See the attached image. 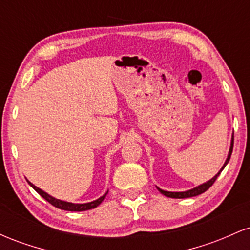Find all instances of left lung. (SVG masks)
Segmentation results:
<instances>
[{"label": "left lung", "mask_w": 250, "mask_h": 250, "mask_svg": "<svg viewBox=\"0 0 250 250\" xmlns=\"http://www.w3.org/2000/svg\"><path fill=\"white\" fill-rule=\"evenodd\" d=\"M233 146H234V135H233V137H231L230 148H229V153H228V156H227V160H226L225 165L222 166V168L220 169L219 173L215 175L213 179H210L209 181H207V182L202 183V185L197 186V187H195V188H193V189H189V190H186V191H167V190H163V189H161V188L156 187L157 190H159L161 194L165 195V196L171 197V199H187V197L197 196V195L205 193L206 190H208V189L210 188L211 186H213V183L215 182V181H216L217 176H219V175L221 174V171H222L223 169H225V167L227 166V163H228L229 160H230L231 153H233Z\"/></svg>", "instance_id": "8db88e82"}]
</instances>
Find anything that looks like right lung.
I'll use <instances>...</instances> for the list:
<instances>
[{
  "instance_id": "1",
  "label": "right lung",
  "mask_w": 250,
  "mask_h": 250,
  "mask_svg": "<svg viewBox=\"0 0 250 250\" xmlns=\"http://www.w3.org/2000/svg\"><path fill=\"white\" fill-rule=\"evenodd\" d=\"M28 183H29L31 187L35 189L37 193L41 195L43 199L47 200L50 205L54 206V207H56L59 209H63V210H68V211H84V210H89V209L96 208L97 206H99L100 203L104 200V197L107 196V194H108V191H107V193H105L104 195H102L100 199H97L95 201H91V202H88V203H71V202H67V201L55 199L54 196H51V195L45 193V191H43L42 189L37 188L36 186H34L30 181H28Z\"/></svg>"
}]
</instances>
